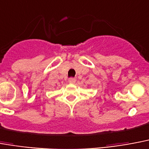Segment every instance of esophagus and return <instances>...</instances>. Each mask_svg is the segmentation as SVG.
<instances>
[{
	"mask_svg": "<svg viewBox=\"0 0 149 149\" xmlns=\"http://www.w3.org/2000/svg\"><path fill=\"white\" fill-rule=\"evenodd\" d=\"M76 81V79L74 78H70L68 79V82L69 83H71V84H74Z\"/></svg>",
	"mask_w": 149,
	"mask_h": 149,
	"instance_id": "esophagus-1",
	"label": "esophagus"
}]
</instances>
